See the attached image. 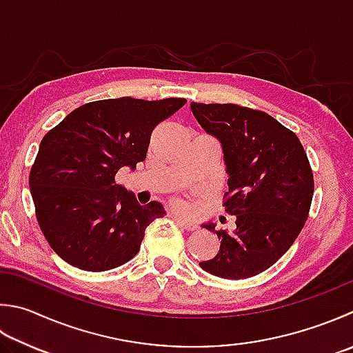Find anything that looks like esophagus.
I'll return each instance as SVG.
<instances>
[{
	"mask_svg": "<svg viewBox=\"0 0 353 353\" xmlns=\"http://www.w3.org/2000/svg\"><path fill=\"white\" fill-rule=\"evenodd\" d=\"M174 219H175V221H176L179 225H181L183 229H185V230H196V229H198L196 223L190 221V219H185V218L179 216V215H174Z\"/></svg>",
	"mask_w": 353,
	"mask_h": 353,
	"instance_id": "1",
	"label": "esophagus"
}]
</instances>
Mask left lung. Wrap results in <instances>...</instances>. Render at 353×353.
<instances>
[{
  "mask_svg": "<svg viewBox=\"0 0 353 353\" xmlns=\"http://www.w3.org/2000/svg\"><path fill=\"white\" fill-rule=\"evenodd\" d=\"M192 114L223 145L229 192L224 209L235 229L203 228L221 239L199 263L209 274L244 280L274 265L300 235L314 196V174L303 144L274 117L236 104L190 103Z\"/></svg>",
  "mask_w": 353,
  "mask_h": 353,
  "instance_id": "8db88e82",
  "label": "left lung"
}]
</instances>
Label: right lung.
I'll return each mask as SVG.
<instances>
[{
	"instance_id": "right-lung-1",
	"label": "right lung",
	"mask_w": 353,
	"mask_h": 353,
	"mask_svg": "<svg viewBox=\"0 0 353 353\" xmlns=\"http://www.w3.org/2000/svg\"><path fill=\"white\" fill-rule=\"evenodd\" d=\"M184 104V98L99 99L44 135L30 194L43 235L65 263L104 272L138 254L145 228L165 212L158 201L139 205L115 175L144 161L152 130Z\"/></svg>"
}]
</instances>
